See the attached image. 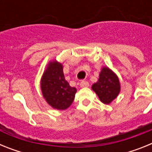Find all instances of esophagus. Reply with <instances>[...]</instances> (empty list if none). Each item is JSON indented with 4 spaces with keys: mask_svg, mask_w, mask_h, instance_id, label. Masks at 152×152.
<instances>
[{
    "mask_svg": "<svg viewBox=\"0 0 152 152\" xmlns=\"http://www.w3.org/2000/svg\"><path fill=\"white\" fill-rule=\"evenodd\" d=\"M80 86L81 88H87V87L89 86V83H88L87 80H81L80 83Z\"/></svg>",
    "mask_w": 152,
    "mask_h": 152,
    "instance_id": "obj_1",
    "label": "esophagus"
}]
</instances>
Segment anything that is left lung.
<instances>
[{
	"instance_id": "left-lung-1",
	"label": "left lung",
	"mask_w": 152,
	"mask_h": 152,
	"mask_svg": "<svg viewBox=\"0 0 152 152\" xmlns=\"http://www.w3.org/2000/svg\"><path fill=\"white\" fill-rule=\"evenodd\" d=\"M92 89L103 103L109 104L119 94L120 91L119 79L111 70L103 68L99 80L93 84Z\"/></svg>"
}]
</instances>
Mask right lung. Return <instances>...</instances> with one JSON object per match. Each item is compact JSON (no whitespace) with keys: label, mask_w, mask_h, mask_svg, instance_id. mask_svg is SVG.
<instances>
[{"label":"right lung","mask_w":152,"mask_h":152,"mask_svg":"<svg viewBox=\"0 0 152 152\" xmlns=\"http://www.w3.org/2000/svg\"><path fill=\"white\" fill-rule=\"evenodd\" d=\"M41 88L47 103L57 110H65L69 107L77 91L65 80L62 65L56 61L50 63L43 74Z\"/></svg>","instance_id":"add662e5"}]
</instances>
